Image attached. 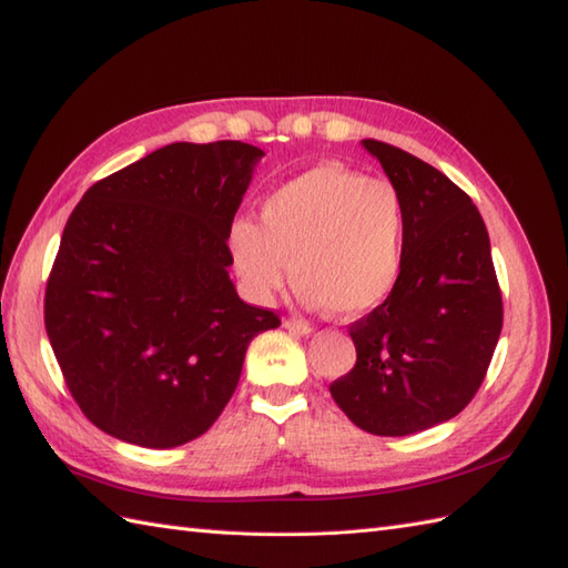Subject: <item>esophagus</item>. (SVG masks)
Returning a JSON list of instances; mask_svg holds the SVG:
<instances>
[{
	"label": "esophagus",
	"mask_w": 568,
	"mask_h": 568,
	"mask_svg": "<svg viewBox=\"0 0 568 568\" xmlns=\"http://www.w3.org/2000/svg\"><path fill=\"white\" fill-rule=\"evenodd\" d=\"M284 327L288 332H294V335H303V337L313 335V327L308 323H303V321H284Z\"/></svg>",
	"instance_id": "esophagus-1"
}]
</instances>
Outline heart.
<instances>
[{"instance_id": "obj_1", "label": "heart", "mask_w": 568, "mask_h": 568, "mask_svg": "<svg viewBox=\"0 0 568 568\" xmlns=\"http://www.w3.org/2000/svg\"><path fill=\"white\" fill-rule=\"evenodd\" d=\"M229 253L257 303L280 294L292 270L303 308L362 317L393 294L403 272L405 204L388 180L317 163L262 202L260 226L233 221Z\"/></svg>"}]
</instances>
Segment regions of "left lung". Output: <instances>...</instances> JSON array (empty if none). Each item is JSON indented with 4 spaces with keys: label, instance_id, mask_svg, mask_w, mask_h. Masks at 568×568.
Here are the masks:
<instances>
[{
    "label": "left lung",
    "instance_id": "1",
    "mask_svg": "<svg viewBox=\"0 0 568 568\" xmlns=\"http://www.w3.org/2000/svg\"><path fill=\"white\" fill-rule=\"evenodd\" d=\"M405 204L397 286L349 327L356 366L329 385L368 434L409 436L453 419L487 376L504 308L489 233L465 192L434 165L364 140Z\"/></svg>",
    "mask_w": 568,
    "mask_h": 568
}]
</instances>
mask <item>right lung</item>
Here are the masks:
<instances>
[{
  "mask_svg": "<svg viewBox=\"0 0 568 568\" xmlns=\"http://www.w3.org/2000/svg\"><path fill=\"white\" fill-rule=\"evenodd\" d=\"M265 151L175 142L99 180L69 216L45 329L81 412L124 444L202 436L247 344L280 327L233 286L229 229Z\"/></svg>",
  "mask_w": 568,
  "mask_h": 568,
  "instance_id": "right-lung-1",
  "label": "right lung"
}]
</instances>
